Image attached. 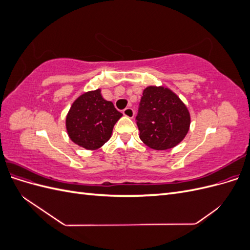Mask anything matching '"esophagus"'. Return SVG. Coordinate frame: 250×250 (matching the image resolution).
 <instances>
[{"label": "esophagus", "mask_w": 250, "mask_h": 250, "mask_svg": "<svg viewBox=\"0 0 250 250\" xmlns=\"http://www.w3.org/2000/svg\"><path fill=\"white\" fill-rule=\"evenodd\" d=\"M123 115L125 117H128V118H133L134 116V111L131 107H126L124 110H123Z\"/></svg>", "instance_id": "34e87169"}]
</instances>
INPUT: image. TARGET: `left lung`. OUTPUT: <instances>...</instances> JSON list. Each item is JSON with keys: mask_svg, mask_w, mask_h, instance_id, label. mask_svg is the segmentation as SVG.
Masks as SVG:
<instances>
[{"mask_svg": "<svg viewBox=\"0 0 250 250\" xmlns=\"http://www.w3.org/2000/svg\"><path fill=\"white\" fill-rule=\"evenodd\" d=\"M135 119L140 139L154 150H167L178 145L191 124L186 104L165 86L151 85L144 89Z\"/></svg>", "mask_w": 250, "mask_h": 250, "instance_id": "left-lung-1", "label": "left lung"}]
</instances>
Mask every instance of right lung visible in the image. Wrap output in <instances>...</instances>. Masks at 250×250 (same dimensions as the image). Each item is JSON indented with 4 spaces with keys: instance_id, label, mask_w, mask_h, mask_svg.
Segmentation results:
<instances>
[{
    "instance_id": "right-lung-1",
    "label": "right lung",
    "mask_w": 250,
    "mask_h": 250,
    "mask_svg": "<svg viewBox=\"0 0 250 250\" xmlns=\"http://www.w3.org/2000/svg\"><path fill=\"white\" fill-rule=\"evenodd\" d=\"M121 117L122 113L112 102L102 97L100 88L90 90L73 102L65 118L66 131L78 146L97 150L110 139L113 126Z\"/></svg>"
}]
</instances>
